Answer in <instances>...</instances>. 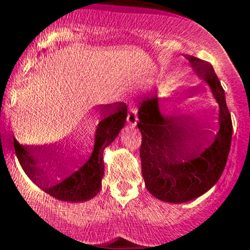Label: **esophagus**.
<instances>
[{
	"label": "esophagus",
	"instance_id": "esophagus-1",
	"mask_svg": "<svg viewBox=\"0 0 250 250\" xmlns=\"http://www.w3.org/2000/svg\"><path fill=\"white\" fill-rule=\"evenodd\" d=\"M126 120H127V124L128 125H132L135 126L137 124V110L135 109V108L130 107V109H128V113H127V118H126Z\"/></svg>",
	"mask_w": 250,
	"mask_h": 250
}]
</instances>
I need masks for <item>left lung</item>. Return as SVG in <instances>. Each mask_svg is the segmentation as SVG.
I'll list each match as a JSON object with an SVG mask.
<instances>
[{"instance_id": "left-lung-1", "label": "left lung", "mask_w": 250, "mask_h": 250, "mask_svg": "<svg viewBox=\"0 0 250 250\" xmlns=\"http://www.w3.org/2000/svg\"><path fill=\"white\" fill-rule=\"evenodd\" d=\"M197 79L206 83L219 106L218 131L209 119L188 110L163 112L158 97L142 102L138 128L142 174L148 191L169 203H184L207 192L220 178L232 138V123L225 91L210 63L184 55Z\"/></svg>"}]
</instances>
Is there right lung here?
Returning a JSON list of instances; mask_svg holds the SVG:
<instances>
[{
  "mask_svg": "<svg viewBox=\"0 0 250 250\" xmlns=\"http://www.w3.org/2000/svg\"><path fill=\"white\" fill-rule=\"evenodd\" d=\"M95 110L99 112L101 120L96 126L94 146L87 159L67 141L20 144L13 136L17 158L27 177L43 191L61 201H87L101 190L104 151L124 127L127 107L118 102L100 104Z\"/></svg>",
  "mask_w": 250,
  "mask_h": 250,
  "instance_id": "1",
  "label": "right lung"
}]
</instances>
